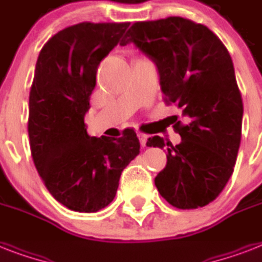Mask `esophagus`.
Segmentation results:
<instances>
[{
	"mask_svg": "<svg viewBox=\"0 0 262 262\" xmlns=\"http://www.w3.org/2000/svg\"><path fill=\"white\" fill-rule=\"evenodd\" d=\"M139 139H140V143H141V147H147L148 136L144 135V133H139Z\"/></svg>",
	"mask_w": 262,
	"mask_h": 262,
	"instance_id": "obj_1",
	"label": "esophagus"
}]
</instances>
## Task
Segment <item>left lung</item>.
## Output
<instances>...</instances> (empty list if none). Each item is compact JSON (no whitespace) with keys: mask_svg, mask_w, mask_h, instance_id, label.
<instances>
[{"mask_svg":"<svg viewBox=\"0 0 262 262\" xmlns=\"http://www.w3.org/2000/svg\"><path fill=\"white\" fill-rule=\"evenodd\" d=\"M127 43L156 63L164 102L175 103L185 119L174 125L178 145L148 139V147L167 145L156 187L175 208L205 207L232 175L242 136L244 103L230 53L208 27L175 16L135 23L121 46Z\"/></svg>","mask_w":262,"mask_h":262,"instance_id":"left-lung-1","label":"left lung"}]
</instances>
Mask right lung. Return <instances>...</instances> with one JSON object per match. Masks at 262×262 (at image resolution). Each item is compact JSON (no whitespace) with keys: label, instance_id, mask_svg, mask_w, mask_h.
I'll use <instances>...</instances> for the list:
<instances>
[{"label":"right lung","instance_id":"obj_1","mask_svg":"<svg viewBox=\"0 0 262 262\" xmlns=\"http://www.w3.org/2000/svg\"><path fill=\"white\" fill-rule=\"evenodd\" d=\"M130 23H80L51 36L39 53L30 91L31 155L45 186L76 212H98L114 200L123 168L140 154L133 129L91 137L84 123L100 61Z\"/></svg>","mask_w":262,"mask_h":262}]
</instances>
